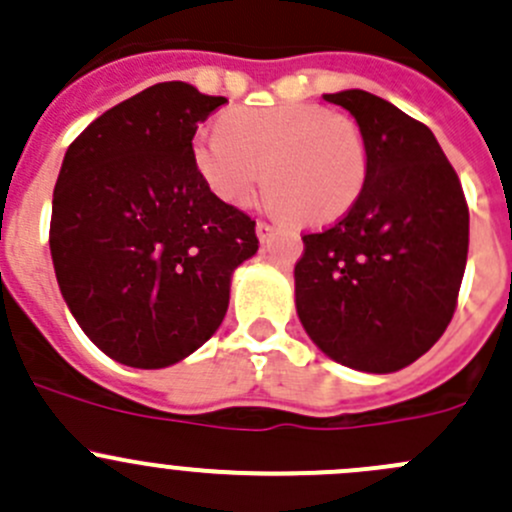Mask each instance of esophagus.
I'll return each mask as SVG.
<instances>
[{
  "label": "esophagus",
  "mask_w": 512,
  "mask_h": 512,
  "mask_svg": "<svg viewBox=\"0 0 512 512\" xmlns=\"http://www.w3.org/2000/svg\"><path fill=\"white\" fill-rule=\"evenodd\" d=\"M255 230H257V237H260V242H267L272 237V232H275V225L267 223V220H260Z\"/></svg>",
  "instance_id": "1"
}]
</instances>
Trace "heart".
Wrapping results in <instances>:
<instances>
[{"instance_id":"obj_1","label":"heart","mask_w":512,"mask_h":512,"mask_svg":"<svg viewBox=\"0 0 512 512\" xmlns=\"http://www.w3.org/2000/svg\"><path fill=\"white\" fill-rule=\"evenodd\" d=\"M220 126L198 128L190 153L232 208H247L265 175L270 210L319 225L347 213L364 188L369 151L354 118L317 103H277L232 108Z\"/></svg>"}]
</instances>
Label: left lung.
<instances>
[{
    "label": "left lung",
    "instance_id": "obj_1",
    "mask_svg": "<svg viewBox=\"0 0 512 512\" xmlns=\"http://www.w3.org/2000/svg\"><path fill=\"white\" fill-rule=\"evenodd\" d=\"M359 123L364 188L342 220L304 235L294 265L302 327L329 359L369 374L414 364L456 312L468 205L436 136L361 89L324 94Z\"/></svg>",
    "mask_w": 512,
    "mask_h": 512
}]
</instances>
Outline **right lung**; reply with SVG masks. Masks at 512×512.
<instances>
[{"instance_id": "1", "label": "right lung", "mask_w": 512, "mask_h": 512, "mask_svg": "<svg viewBox=\"0 0 512 512\" xmlns=\"http://www.w3.org/2000/svg\"><path fill=\"white\" fill-rule=\"evenodd\" d=\"M227 101L165 81L108 108L66 151L51 203L56 280L86 337L163 369L223 322L230 277L260 247L255 220L195 170L198 123Z\"/></svg>"}]
</instances>
